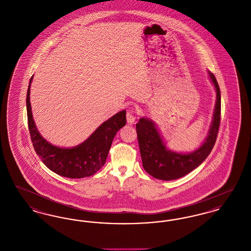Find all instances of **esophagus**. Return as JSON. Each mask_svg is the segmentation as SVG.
I'll use <instances>...</instances> for the list:
<instances>
[{
	"mask_svg": "<svg viewBox=\"0 0 251 251\" xmlns=\"http://www.w3.org/2000/svg\"><path fill=\"white\" fill-rule=\"evenodd\" d=\"M135 121V116H134V112L132 110H130L128 113H127V122L129 124H133Z\"/></svg>",
	"mask_w": 251,
	"mask_h": 251,
	"instance_id": "esophagus-1",
	"label": "esophagus"
}]
</instances>
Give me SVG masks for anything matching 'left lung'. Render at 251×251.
I'll list each match as a JSON object with an SVG mask.
<instances>
[{"label":"left lung","mask_w":251,"mask_h":251,"mask_svg":"<svg viewBox=\"0 0 251 251\" xmlns=\"http://www.w3.org/2000/svg\"><path fill=\"white\" fill-rule=\"evenodd\" d=\"M208 75L216 92L213 120L203 143L191 152H178L169 150L156 126L155 122L143 117L136 123V132L144 169L153 178L163 180L177 179L201 166L215 146L220 125L221 95L215 75Z\"/></svg>","instance_id":"1"}]
</instances>
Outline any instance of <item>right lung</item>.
Here are the masks:
<instances>
[{"label": "right lung", "mask_w": 251, "mask_h": 251, "mask_svg": "<svg viewBox=\"0 0 251 251\" xmlns=\"http://www.w3.org/2000/svg\"><path fill=\"white\" fill-rule=\"evenodd\" d=\"M30 83L26 96L28 127L36 154L44 165L62 177L82 179L95 174L104 166L117 132L126 124V110H122L100 124L92 134L72 148H61L47 141L37 130L30 102Z\"/></svg>", "instance_id": "obj_1"}]
</instances>
